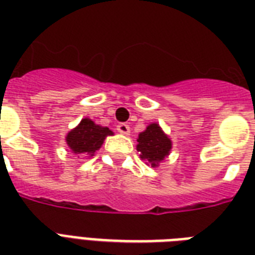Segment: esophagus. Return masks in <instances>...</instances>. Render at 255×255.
Listing matches in <instances>:
<instances>
[{
	"label": "esophagus",
	"mask_w": 255,
	"mask_h": 255,
	"mask_svg": "<svg viewBox=\"0 0 255 255\" xmlns=\"http://www.w3.org/2000/svg\"><path fill=\"white\" fill-rule=\"evenodd\" d=\"M117 130H118V133L124 134V135H129L130 133L129 125H126V124H120V125L117 126Z\"/></svg>",
	"instance_id": "obj_1"
}]
</instances>
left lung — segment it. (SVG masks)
<instances>
[{
	"mask_svg": "<svg viewBox=\"0 0 255 255\" xmlns=\"http://www.w3.org/2000/svg\"><path fill=\"white\" fill-rule=\"evenodd\" d=\"M137 142V150L141 153L139 157L151 167L159 166V163L170 154L173 145L170 137L157 122L147 125L142 133L138 134Z\"/></svg>",
	"mask_w": 255,
	"mask_h": 255,
	"instance_id": "obj_1",
	"label": "left lung"
}]
</instances>
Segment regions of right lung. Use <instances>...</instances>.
Wrapping results in <instances>:
<instances>
[{
	"label": "right lung",
	"instance_id": "obj_1",
	"mask_svg": "<svg viewBox=\"0 0 255 255\" xmlns=\"http://www.w3.org/2000/svg\"><path fill=\"white\" fill-rule=\"evenodd\" d=\"M113 131L106 126L97 125L90 118H82L78 125L66 134L65 141L73 154H86L93 157L100 150L105 138L113 135Z\"/></svg>",
	"mask_w": 255,
	"mask_h": 255
}]
</instances>
